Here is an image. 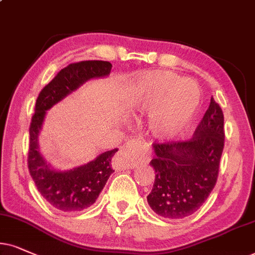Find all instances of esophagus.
Masks as SVG:
<instances>
[{"instance_id": "34e87169", "label": "esophagus", "mask_w": 255, "mask_h": 255, "mask_svg": "<svg viewBox=\"0 0 255 255\" xmlns=\"http://www.w3.org/2000/svg\"><path fill=\"white\" fill-rule=\"evenodd\" d=\"M138 161L148 163L150 161V151L146 144L137 140H131L124 146L113 159V167L117 170L131 169Z\"/></svg>"}]
</instances>
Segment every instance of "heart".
<instances>
[{
  "label": "heart",
  "instance_id": "b5f03b06",
  "mask_svg": "<svg viewBox=\"0 0 255 255\" xmlns=\"http://www.w3.org/2000/svg\"><path fill=\"white\" fill-rule=\"evenodd\" d=\"M137 107L151 112L150 129L160 140H173L187 130L201 104V89L192 79L172 72H149L137 83Z\"/></svg>",
  "mask_w": 255,
  "mask_h": 255
}]
</instances>
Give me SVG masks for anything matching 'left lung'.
Returning <instances> with one entry per match:
<instances>
[{"label": "left lung", "instance_id": "8db88e82", "mask_svg": "<svg viewBox=\"0 0 255 255\" xmlns=\"http://www.w3.org/2000/svg\"><path fill=\"white\" fill-rule=\"evenodd\" d=\"M224 114L214 99L188 141L153 143L155 180L148 205L176 220L195 213L213 191L224 150Z\"/></svg>", "mask_w": 255, "mask_h": 255}]
</instances>
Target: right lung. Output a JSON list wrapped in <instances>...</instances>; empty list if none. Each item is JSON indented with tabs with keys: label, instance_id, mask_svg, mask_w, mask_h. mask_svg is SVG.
<instances>
[{
	"label": "right lung",
	"instance_id": "add662e5",
	"mask_svg": "<svg viewBox=\"0 0 255 255\" xmlns=\"http://www.w3.org/2000/svg\"><path fill=\"white\" fill-rule=\"evenodd\" d=\"M112 63L107 61H82L61 69L41 90L35 105V114L29 128L28 168L38 192L54 208L64 213L80 212L96 201L111 174L112 157L118 151H105L86 165L73 169L53 168L44 159L38 147V135L43 126L47 111L79 89L92 79L111 74Z\"/></svg>",
	"mask_w": 255,
	"mask_h": 255
}]
</instances>
